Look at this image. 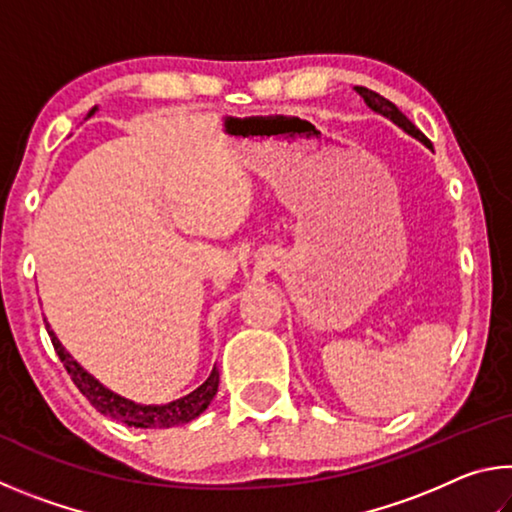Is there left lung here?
Masks as SVG:
<instances>
[{"label":"left lung","mask_w":512,"mask_h":512,"mask_svg":"<svg viewBox=\"0 0 512 512\" xmlns=\"http://www.w3.org/2000/svg\"><path fill=\"white\" fill-rule=\"evenodd\" d=\"M357 92L361 94L363 101H366V106H368L370 110H375V112H379V115H384L386 119H391L393 124L400 126L404 133H409L411 137H415V140H420L424 146H431V142L427 140V137H424V133L420 131V128H415L413 121H411L409 117H406L404 112H402L400 108H397L393 101L384 99V97H381V94L372 92V90H368V88H357Z\"/></svg>","instance_id":"8db88e82"}]
</instances>
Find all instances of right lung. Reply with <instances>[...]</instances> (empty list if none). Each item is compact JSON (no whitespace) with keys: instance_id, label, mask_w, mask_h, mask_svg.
I'll use <instances>...</instances> for the list:
<instances>
[{"instance_id":"1","label":"right lung","mask_w":512,"mask_h":512,"mask_svg":"<svg viewBox=\"0 0 512 512\" xmlns=\"http://www.w3.org/2000/svg\"><path fill=\"white\" fill-rule=\"evenodd\" d=\"M94 110H90V115H94ZM47 325L49 339L54 343V350L63 361V366L67 370V375L72 377V381L76 384V388L88 397V402L103 415H110L112 420H119L128 424V427H140V429H169L176 427V424H185L192 422L194 418H198L210 402L214 400L216 391H219V370L216 366L212 368L210 377H207L201 386L196 388L180 400H173L169 404H135L126 397H121L117 393H112L110 388H106L101 384L99 379H94L88 370H85L79 361H76L72 354H69L63 343L58 341V336L54 334V329Z\"/></svg>"}]
</instances>
